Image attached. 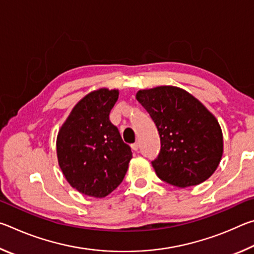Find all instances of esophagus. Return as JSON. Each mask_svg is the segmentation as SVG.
<instances>
[{
	"label": "esophagus",
	"mask_w": 254,
	"mask_h": 254,
	"mask_svg": "<svg viewBox=\"0 0 254 254\" xmlns=\"http://www.w3.org/2000/svg\"><path fill=\"white\" fill-rule=\"evenodd\" d=\"M131 148H132L133 151H137V150H139V143L135 142V143L131 144Z\"/></svg>",
	"instance_id": "1"
}]
</instances>
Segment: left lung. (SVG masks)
Instances as JSON below:
<instances>
[{"label":"left lung","instance_id":"8db88e82","mask_svg":"<svg viewBox=\"0 0 254 254\" xmlns=\"http://www.w3.org/2000/svg\"><path fill=\"white\" fill-rule=\"evenodd\" d=\"M135 98L160 135V152L152 161L158 177L180 188L208 179L223 156V133L216 118L196 97L176 86L141 89Z\"/></svg>","mask_w":254,"mask_h":254}]
</instances>
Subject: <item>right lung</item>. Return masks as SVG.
Here are the masks:
<instances>
[{"label": "right lung", "instance_id": "obj_1", "mask_svg": "<svg viewBox=\"0 0 254 254\" xmlns=\"http://www.w3.org/2000/svg\"><path fill=\"white\" fill-rule=\"evenodd\" d=\"M118 89L100 88L77 103L57 135L60 169L72 188L95 198L105 197L122 183L132 159L110 112Z\"/></svg>", "mask_w": 254, "mask_h": 254}]
</instances>
